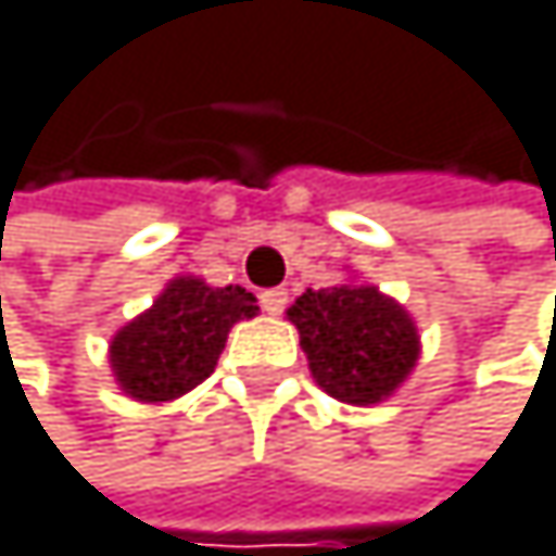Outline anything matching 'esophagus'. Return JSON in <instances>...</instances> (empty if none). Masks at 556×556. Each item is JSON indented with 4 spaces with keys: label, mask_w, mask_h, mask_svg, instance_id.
Segmentation results:
<instances>
[{
    "label": "esophagus",
    "mask_w": 556,
    "mask_h": 556,
    "mask_svg": "<svg viewBox=\"0 0 556 556\" xmlns=\"http://www.w3.org/2000/svg\"><path fill=\"white\" fill-rule=\"evenodd\" d=\"M287 290L283 287H273V290H263L260 293V303H263V311L269 314V317H280L283 311H287Z\"/></svg>",
    "instance_id": "esophagus-1"
}]
</instances>
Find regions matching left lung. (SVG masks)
<instances>
[{
    "label": "left lung",
    "mask_w": 556,
    "mask_h": 556,
    "mask_svg": "<svg viewBox=\"0 0 556 556\" xmlns=\"http://www.w3.org/2000/svg\"><path fill=\"white\" fill-rule=\"evenodd\" d=\"M314 381L348 405H378L418 361V327L371 283L306 290L287 311Z\"/></svg>",
    "instance_id": "obj_1"
}]
</instances>
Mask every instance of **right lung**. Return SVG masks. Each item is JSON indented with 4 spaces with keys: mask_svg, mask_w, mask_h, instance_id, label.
Masks as SVG:
<instances>
[{
    "mask_svg": "<svg viewBox=\"0 0 556 556\" xmlns=\"http://www.w3.org/2000/svg\"><path fill=\"white\" fill-rule=\"evenodd\" d=\"M256 311V296L242 287L175 276L141 317L114 333L111 371L121 391L151 405L181 399L215 371L232 324Z\"/></svg>",
    "mask_w": 556,
    "mask_h": 556,
    "instance_id": "right-lung-1",
    "label": "right lung"
}]
</instances>
